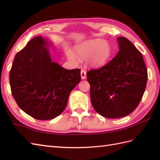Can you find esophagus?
Masks as SVG:
<instances>
[{"label":"esophagus","mask_w":160,"mask_h":160,"mask_svg":"<svg viewBox=\"0 0 160 160\" xmlns=\"http://www.w3.org/2000/svg\"><path fill=\"white\" fill-rule=\"evenodd\" d=\"M86 72L84 70H81V76L82 79H85L86 78Z\"/></svg>","instance_id":"1"}]
</instances>
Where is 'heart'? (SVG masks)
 Segmentation results:
<instances>
[{
    "label": "heart",
    "instance_id": "heart-1",
    "mask_svg": "<svg viewBox=\"0 0 160 160\" xmlns=\"http://www.w3.org/2000/svg\"><path fill=\"white\" fill-rule=\"evenodd\" d=\"M75 53L77 56L87 58L88 63L93 67H101L107 64L113 55L109 43L101 38L88 40L81 43L76 47ZM69 59L77 62V58L72 52H67Z\"/></svg>",
    "mask_w": 160,
    "mask_h": 160
}]
</instances>
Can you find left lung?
I'll return each instance as SVG.
<instances>
[{
    "mask_svg": "<svg viewBox=\"0 0 160 160\" xmlns=\"http://www.w3.org/2000/svg\"><path fill=\"white\" fill-rule=\"evenodd\" d=\"M118 41L117 55L101 68L87 72L92 105L108 118L132 113L142 98L148 79L142 53L128 38L119 37Z\"/></svg>",
    "mask_w": 160,
    "mask_h": 160,
    "instance_id": "obj_1",
    "label": "left lung"
}]
</instances>
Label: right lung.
<instances>
[{
  "label": "right lung",
  "mask_w": 160,
  "mask_h": 160,
  "mask_svg": "<svg viewBox=\"0 0 160 160\" xmlns=\"http://www.w3.org/2000/svg\"><path fill=\"white\" fill-rule=\"evenodd\" d=\"M48 41L37 37L14 57L10 71L11 93L23 111L38 120L59 115L81 81L79 69L68 70L51 61Z\"/></svg>",
  "instance_id": "right-lung-1"
}]
</instances>
